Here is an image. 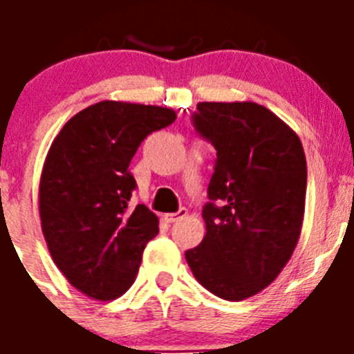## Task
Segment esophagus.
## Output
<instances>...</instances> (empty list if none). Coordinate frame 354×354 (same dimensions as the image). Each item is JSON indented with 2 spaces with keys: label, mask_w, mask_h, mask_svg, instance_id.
I'll return each mask as SVG.
<instances>
[{
  "label": "esophagus",
  "mask_w": 354,
  "mask_h": 354,
  "mask_svg": "<svg viewBox=\"0 0 354 354\" xmlns=\"http://www.w3.org/2000/svg\"><path fill=\"white\" fill-rule=\"evenodd\" d=\"M186 214H187L186 209H179V211H177V212H170V214H165V220H167L168 223H174V221L183 220V218Z\"/></svg>",
  "instance_id": "obj_1"
}]
</instances>
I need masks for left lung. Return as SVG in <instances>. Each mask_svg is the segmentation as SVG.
<instances>
[{"mask_svg": "<svg viewBox=\"0 0 354 354\" xmlns=\"http://www.w3.org/2000/svg\"><path fill=\"white\" fill-rule=\"evenodd\" d=\"M195 127L214 145L204 239L186 261L218 298L241 301L274 282L305 214L306 159L298 134L257 102H198Z\"/></svg>", "mask_w": 354, "mask_h": 354, "instance_id": "1", "label": "left lung"}]
</instances>
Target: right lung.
<instances>
[{
	"mask_svg": "<svg viewBox=\"0 0 354 354\" xmlns=\"http://www.w3.org/2000/svg\"><path fill=\"white\" fill-rule=\"evenodd\" d=\"M175 118L170 108L101 101L74 115L49 147L39 184L44 239L56 268L88 298H120L159 232L154 212L129 207L136 183L127 168L147 134Z\"/></svg>",
	"mask_w": 354,
	"mask_h": 354,
	"instance_id": "add662e5",
	"label": "right lung"
}]
</instances>
